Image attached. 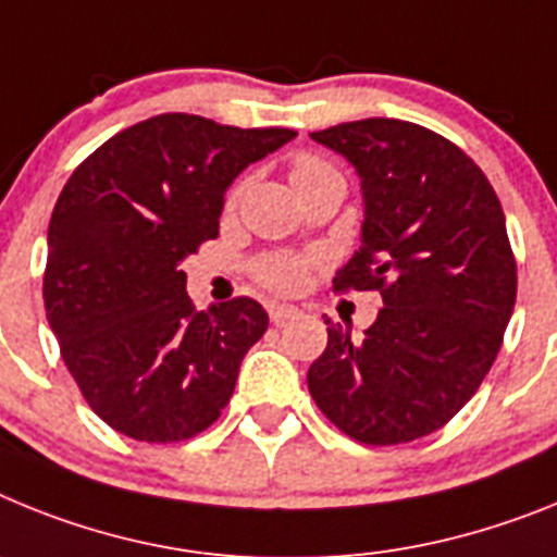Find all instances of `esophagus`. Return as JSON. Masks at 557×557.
<instances>
[{"label": "esophagus", "mask_w": 557, "mask_h": 557, "mask_svg": "<svg viewBox=\"0 0 557 557\" xmlns=\"http://www.w3.org/2000/svg\"><path fill=\"white\" fill-rule=\"evenodd\" d=\"M294 317H299L297 308H292V306H269V319H272L274 325H285V322H288V319H294Z\"/></svg>", "instance_id": "obj_1"}]
</instances>
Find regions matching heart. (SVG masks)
<instances>
[{"label": "heart", "mask_w": 557, "mask_h": 557, "mask_svg": "<svg viewBox=\"0 0 557 557\" xmlns=\"http://www.w3.org/2000/svg\"><path fill=\"white\" fill-rule=\"evenodd\" d=\"M325 173H338L331 162H325L317 153H299L292 164V182H302V178L325 176ZM244 187L235 185L230 193V207L238 201ZM260 283L274 294H297L299 288H306L308 277H311V260L299 258V255H269L255 265Z\"/></svg>", "instance_id": "heart-1"}]
</instances>
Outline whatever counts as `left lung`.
Here are the masks:
<instances>
[{
	"mask_svg": "<svg viewBox=\"0 0 557 557\" xmlns=\"http://www.w3.org/2000/svg\"><path fill=\"white\" fill-rule=\"evenodd\" d=\"M356 164L361 246L333 292H379L384 308L350 338L325 319L308 389L338 432L398 446L437 432L473 398L516 306V255L480 164L418 123L370 117L311 134Z\"/></svg>",
	"mask_w": 557,
	"mask_h": 557,
	"instance_id": "1",
	"label": "left lung"
}]
</instances>
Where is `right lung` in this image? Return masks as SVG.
Returning a JSON list of instances; mask_svg holds the SVG:
<instances>
[{
    "instance_id": "1",
    "label": "right lung",
    "mask_w": 557,
    "mask_h": 557,
    "mask_svg": "<svg viewBox=\"0 0 557 557\" xmlns=\"http://www.w3.org/2000/svg\"><path fill=\"white\" fill-rule=\"evenodd\" d=\"M294 137L171 111L106 139L64 185L47 232V322L114 432L178 443L230 404L269 313L249 297L196 311L182 260L219 238L232 178Z\"/></svg>"
}]
</instances>
